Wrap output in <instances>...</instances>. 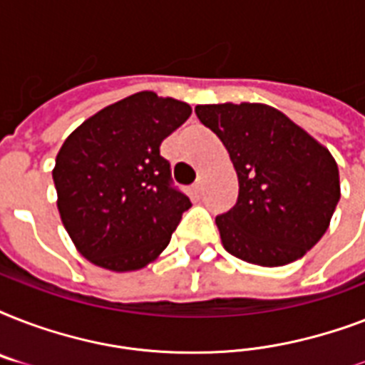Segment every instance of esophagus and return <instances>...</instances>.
<instances>
[{
	"label": "esophagus",
	"instance_id": "esophagus-1",
	"mask_svg": "<svg viewBox=\"0 0 365 365\" xmlns=\"http://www.w3.org/2000/svg\"><path fill=\"white\" fill-rule=\"evenodd\" d=\"M202 183H205V178L202 176L197 178V182H195V185H193V189L197 191V193H200V191H202Z\"/></svg>",
	"mask_w": 365,
	"mask_h": 365
}]
</instances>
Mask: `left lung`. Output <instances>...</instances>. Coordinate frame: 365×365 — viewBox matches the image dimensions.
Listing matches in <instances>:
<instances>
[{"label": "left lung", "mask_w": 365, "mask_h": 365, "mask_svg": "<svg viewBox=\"0 0 365 365\" xmlns=\"http://www.w3.org/2000/svg\"><path fill=\"white\" fill-rule=\"evenodd\" d=\"M195 113L222 140L239 178L237 205L216 217L223 248L261 267L303 257L341 197L328 148L267 104H206Z\"/></svg>", "instance_id": "8db88e82"}]
</instances>
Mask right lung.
I'll return each mask as SVG.
<instances>
[{"mask_svg":"<svg viewBox=\"0 0 365 365\" xmlns=\"http://www.w3.org/2000/svg\"><path fill=\"white\" fill-rule=\"evenodd\" d=\"M191 106L151 91L132 94L81 123L53 168L56 206L77 252L108 271H138L168 246L191 200L172 187L160 143Z\"/></svg>","mask_w":365,"mask_h":365,"instance_id":"add662e5","label":"right lung"}]
</instances>
